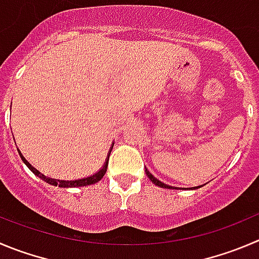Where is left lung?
<instances>
[{
	"label": "left lung",
	"instance_id": "1",
	"mask_svg": "<svg viewBox=\"0 0 259 259\" xmlns=\"http://www.w3.org/2000/svg\"><path fill=\"white\" fill-rule=\"evenodd\" d=\"M145 171H146V176L149 177V179H150V181L152 182V183L155 184V186H157V187H161V188H168V189H178V188H177V187H171V186H168V184H165V183H162V182H160L159 179H157V178H155V177L152 176V174L150 173V171L147 170V169H145ZM193 188H197V187H193Z\"/></svg>",
	"mask_w": 259,
	"mask_h": 259
}]
</instances>
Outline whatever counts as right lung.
Listing matches in <instances>:
<instances>
[{"label": "right lung", "instance_id": "obj_1", "mask_svg": "<svg viewBox=\"0 0 259 259\" xmlns=\"http://www.w3.org/2000/svg\"><path fill=\"white\" fill-rule=\"evenodd\" d=\"M112 149H113V146L110 147L109 152H108L107 159H105V162H104V165H103L102 169H99V170H98L97 173L93 174V176L85 177V178H81V179H75V181H62V179H54V178H51V177L44 176V174L40 173L38 169L34 168L33 165H31L30 162H29L28 160L23 156V154H21L20 151H19V154H20V157H21V160L24 161V164H25L26 166H28V168L30 169V170L33 171L36 177H39L41 181L47 182V183L52 184V186L61 187V188H75V187H85V186H91V184H95V183H98V182H99L103 177H104V174L107 173L108 161H109V155H110V151H112Z\"/></svg>", "mask_w": 259, "mask_h": 259}]
</instances>
